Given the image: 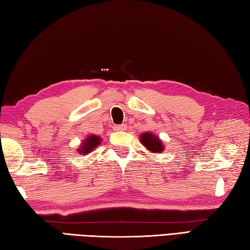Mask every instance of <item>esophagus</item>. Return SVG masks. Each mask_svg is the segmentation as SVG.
I'll list each match as a JSON object with an SVG mask.
<instances>
[{
  "label": "esophagus",
  "mask_w": 250,
  "mask_h": 250,
  "mask_svg": "<svg viewBox=\"0 0 250 250\" xmlns=\"http://www.w3.org/2000/svg\"><path fill=\"white\" fill-rule=\"evenodd\" d=\"M115 130H120V131H123V130H126L127 129V126L126 124H121V125H116L115 127Z\"/></svg>",
  "instance_id": "esophagus-1"
}]
</instances>
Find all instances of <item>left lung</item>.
<instances>
[{
  "instance_id": "left-lung-1",
  "label": "left lung",
  "mask_w": 250,
  "mask_h": 250,
  "mask_svg": "<svg viewBox=\"0 0 250 250\" xmlns=\"http://www.w3.org/2000/svg\"><path fill=\"white\" fill-rule=\"evenodd\" d=\"M139 139L146 149L147 151L152 152V153H162L165 149L162 140L159 138V137L155 136L153 132H150V131L144 132V134L140 135Z\"/></svg>"
}]
</instances>
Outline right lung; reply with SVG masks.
Returning a JSON list of instances; mask_svg holds the SVG:
<instances>
[{
	"label": "right lung",
	"instance_id": "obj_1",
	"mask_svg": "<svg viewBox=\"0 0 250 250\" xmlns=\"http://www.w3.org/2000/svg\"><path fill=\"white\" fill-rule=\"evenodd\" d=\"M101 140L103 139H101L100 136L89 135L82 141V144H81L78 149H76V152H78L79 154H83V155L88 154L90 152H93L96 147L101 144Z\"/></svg>",
	"mask_w": 250,
	"mask_h": 250
}]
</instances>
